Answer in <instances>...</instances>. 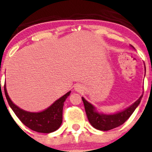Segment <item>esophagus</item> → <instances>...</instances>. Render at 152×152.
Returning a JSON list of instances; mask_svg holds the SVG:
<instances>
[{
    "mask_svg": "<svg viewBox=\"0 0 152 152\" xmlns=\"http://www.w3.org/2000/svg\"><path fill=\"white\" fill-rule=\"evenodd\" d=\"M75 90L78 92H80V91H82L84 90V88H83L82 85H80V84H77V85L75 86Z\"/></svg>",
    "mask_w": 152,
    "mask_h": 152,
    "instance_id": "esophagus-1",
    "label": "esophagus"
}]
</instances>
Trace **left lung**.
Returning <instances> with one entry per match:
<instances>
[{"mask_svg": "<svg viewBox=\"0 0 152 152\" xmlns=\"http://www.w3.org/2000/svg\"><path fill=\"white\" fill-rule=\"evenodd\" d=\"M142 96L143 95H142L139 100H136L132 105L126 109L125 110L113 115L99 113L95 110L94 107L88 103L84 97H82V100L88 119L93 127L101 131H108L123 125L130 117L136 107L139 105Z\"/></svg>", "mask_w": 152, "mask_h": 152, "instance_id": "left-lung-1", "label": "left lung"}]
</instances>
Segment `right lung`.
I'll list each match as a JSON object with an SVG mask.
<instances>
[{
	"instance_id": "add662e5",
	"label": "right lung",
	"mask_w": 152,
	"mask_h": 152,
	"mask_svg": "<svg viewBox=\"0 0 152 152\" xmlns=\"http://www.w3.org/2000/svg\"><path fill=\"white\" fill-rule=\"evenodd\" d=\"M4 93L8 103L19 119L26 126L35 132L42 133H50L59 128L62 123V110L64 102L70 95L71 91L56 100L51 107L40 113L24 111L10 100L4 84Z\"/></svg>"
}]
</instances>
